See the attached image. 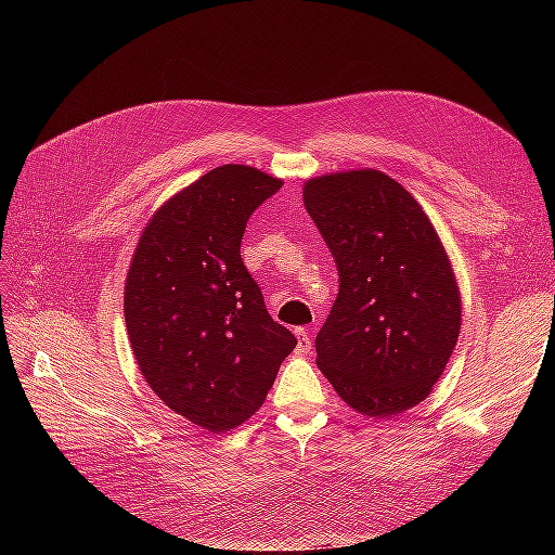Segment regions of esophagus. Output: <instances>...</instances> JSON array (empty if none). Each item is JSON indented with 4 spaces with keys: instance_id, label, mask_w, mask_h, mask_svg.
I'll use <instances>...</instances> for the list:
<instances>
[{
    "instance_id": "34e87169",
    "label": "esophagus",
    "mask_w": 555,
    "mask_h": 555,
    "mask_svg": "<svg viewBox=\"0 0 555 555\" xmlns=\"http://www.w3.org/2000/svg\"><path fill=\"white\" fill-rule=\"evenodd\" d=\"M294 333H296L300 354H310V349H312V335H310V331L308 328H296Z\"/></svg>"
}]
</instances>
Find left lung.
<instances>
[{
	"mask_svg": "<svg viewBox=\"0 0 555 555\" xmlns=\"http://www.w3.org/2000/svg\"><path fill=\"white\" fill-rule=\"evenodd\" d=\"M304 204L338 263L340 292L317 333V365L351 410L418 405L461 333V292L418 201L377 169L304 182Z\"/></svg>",
	"mask_w": 555,
	"mask_h": 555,
	"instance_id": "8db88e82",
	"label": "left lung"
}]
</instances>
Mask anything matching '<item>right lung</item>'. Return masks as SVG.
<instances>
[{"mask_svg": "<svg viewBox=\"0 0 555 555\" xmlns=\"http://www.w3.org/2000/svg\"><path fill=\"white\" fill-rule=\"evenodd\" d=\"M280 188L255 166H217L153 212L129 263L125 322L139 371L166 408L208 433L245 424L296 347L241 257L249 215Z\"/></svg>", "mask_w": 555, "mask_h": 555, "instance_id": "right-lung-1", "label": "right lung"}]
</instances>
